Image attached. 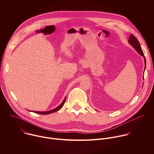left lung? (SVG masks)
Returning a JSON list of instances; mask_svg holds the SVG:
<instances>
[{
    "instance_id": "left-lung-1",
    "label": "left lung",
    "mask_w": 154,
    "mask_h": 154,
    "mask_svg": "<svg viewBox=\"0 0 154 154\" xmlns=\"http://www.w3.org/2000/svg\"><path fill=\"white\" fill-rule=\"evenodd\" d=\"M128 42L130 44V45L132 46L135 50L140 55H141L142 57H143L144 58V63H145V68H146V59H145V57H144V54H143V52L141 49V46L140 45V42L139 41H138V39H137V38L134 35L131 34L128 39ZM145 70V69H144ZM143 79H144V75H143Z\"/></svg>"
}]
</instances>
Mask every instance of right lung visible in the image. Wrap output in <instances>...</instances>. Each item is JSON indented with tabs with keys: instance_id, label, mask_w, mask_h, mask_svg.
Listing matches in <instances>:
<instances>
[{
	"instance_id": "add662e5",
	"label": "right lung",
	"mask_w": 154,
	"mask_h": 154,
	"mask_svg": "<svg viewBox=\"0 0 154 154\" xmlns=\"http://www.w3.org/2000/svg\"><path fill=\"white\" fill-rule=\"evenodd\" d=\"M66 101V97L64 99L63 101L62 102V103L59 105L57 107H56L55 108L53 109H51V110H49V111H47V112H37V111H32V112H34L35 113H38V114H40V115H48V114H50V113H52L54 112H57L58 110H59V109H60L64 105V102ZM29 111V110H28ZM29 112H32V111H29Z\"/></svg>"
}]
</instances>
